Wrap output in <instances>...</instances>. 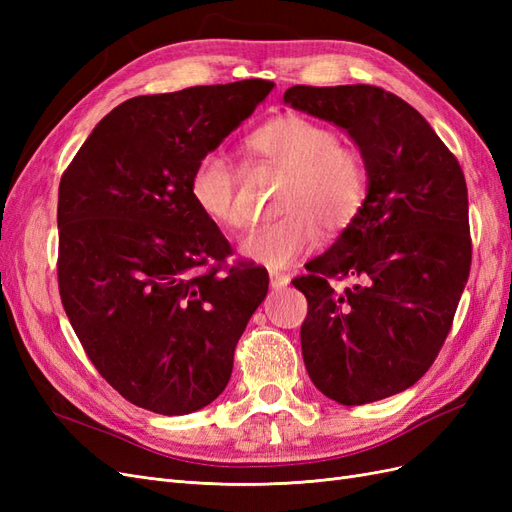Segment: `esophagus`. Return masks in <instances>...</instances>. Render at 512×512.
<instances>
[{"label":"esophagus","mask_w":512,"mask_h":512,"mask_svg":"<svg viewBox=\"0 0 512 512\" xmlns=\"http://www.w3.org/2000/svg\"><path fill=\"white\" fill-rule=\"evenodd\" d=\"M271 277V288H284L290 284V275L288 273H282V271H271L269 273Z\"/></svg>","instance_id":"obj_1"}]
</instances>
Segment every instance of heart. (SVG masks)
<instances>
[{
    "instance_id": "obj_1",
    "label": "heart",
    "mask_w": 512,
    "mask_h": 512,
    "mask_svg": "<svg viewBox=\"0 0 512 512\" xmlns=\"http://www.w3.org/2000/svg\"><path fill=\"white\" fill-rule=\"evenodd\" d=\"M250 149L288 175L282 218L260 224L241 241V254L258 265L280 269L314 250L329 230L350 226L367 198V164L354 147L342 145L322 123L301 115L277 117L250 136ZM190 194L209 220L241 228L245 209L239 200L237 168L222 151L200 158L190 177Z\"/></svg>"
}]
</instances>
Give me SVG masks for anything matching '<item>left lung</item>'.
Returning a JSON list of instances; mask_svg holds the SVG:
<instances>
[{"label": "left lung", "instance_id": "obj_1", "mask_svg": "<svg viewBox=\"0 0 512 512\" xmlns=\"http://www.w3.org/2000/svg\"><path fill=\"white\" fill-rule=\"evenodd\" d=\"M284 102L344 128L367 164L356 220L307 275L301 350L316 389L344 406L406 391L436 361L472 265L463 170L425 117L374 85H294ZM331 279H352L342 293Z\"/></svg>", "mask_w": 512, "mask_h": 512}]
</instances>
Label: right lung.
Segmentation results:
<instances>
[{
	"instance_id": "obj_1",
	"label": "right lung",
	"mask_w": 512,
	"mask_h": 512,
	"mask_svg": "<svg viewBox=\"0 0 512 512\" xmlns=\"http://www.w3.org/2000/svg\"><path fill=\"white\" fill-rule=\"evenodd\" d=\"M271 89L247 79L126 100L61 175V303L100 376L138 408L209 406L267 297V269L222 275L230 243L196 207L190 177Z\"/></svg>"
}]
</instances>
